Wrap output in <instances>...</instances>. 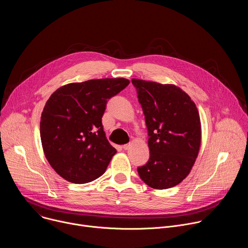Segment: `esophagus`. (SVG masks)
<instances>
[{"instance_id":"obj_1","label":"esophagus","mask_w":248,"mask_h":248,"mask_svg":"<svg viewBox=\"0 0 248 248\" xmlns=\"http://www.w3.org/2000/svg\"><path fill=\"white\" fill-rule=\"evenodd\" d=\"M128 147H129V145H128V144H124V145H123V149H124V150H127V149H128Z\"/></svg>"}]
</instances>
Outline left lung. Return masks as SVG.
Instances as JSON below:
<instances>
[{"label":"left lung","mask_w":248,"mask_h":248,"mask_svg":"<svg viewBox=\"0 0 248 248\" xmlns=\"http://www.w3.org/2000/svg\"><path fill=\"white\" fill-rule=\"evenodd\" d=\"M148 129L150 158L137 169L154 189L181 184L199 153L201 123L195 103L179 86L132 78Z\"/></svg>","instance_id":"1"}]
</instances>
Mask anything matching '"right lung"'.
Returning a JSON list of instances; mask_svg holds the SVG:
<instances>
[{
  "instance_id": "1",
  "label": "right lung",
  "mask_w": 248,
  "mask_h": 248,
  "mask_svg": "<svg viewBox=\"0 0 248 248\" xmlns=\"http://www.w3.org/2000/svg\"><path fill=\"white\" fill-rule=\"evenodd\" d=\"M129 84L126 78L90 79L58 88L41 114L40 137L55 171L73 184L101 176L117 150L106 138L102 117L108 99Z\"/></svg>"
}]
</instances>
